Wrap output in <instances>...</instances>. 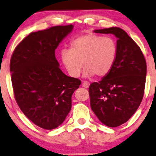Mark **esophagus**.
<instances>
[{
    "mask_svg": "<svg viewBox=\"0 0 156 156\" xmlns=\"http://www.w3.org/2000/svg\"><path fill=\"white\" fill-rule=\"evenodd\" d=\"M82 87L84 88H88L90 86V82L87 81H82Z\"/></svg>",
    "mask_w": 156,
    "mask_h": 156,
    "instance_id": "esophagus-1",
    "label": "esophagus"
}]
</instances>
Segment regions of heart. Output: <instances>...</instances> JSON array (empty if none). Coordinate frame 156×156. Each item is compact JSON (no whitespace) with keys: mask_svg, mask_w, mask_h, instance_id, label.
<instances>
[{"mask_svg":"<svg viewBox=\"0 0 156 156\" xmlns=\"http://www.w3.org/2000/svg\"><path fill=\"white\" fill-rule=\"evenodd\" d=\"M116 53V43L113 38L87 33L72 40L69 49L61 51L60 59L67 73L72 77H78L81 74L82 62L85 68L84 76L95 74L101 77L111 71Z\"/></svg>","mask_w":156,"mask_h":156,"instance_id":"b5f03b06","label":"heart"}]
</instances>
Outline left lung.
I'll return each mask as SVG.
<instances>
[{"label": "left lung", "mask_w": 156, "mask_h": 156, "mask_svg": "<svg viewBox=\"0 0 156 156\" xmlns=\"http://www.w3.org/2000/svg\"><path fill=\"white\" fill-rule=\"evenodd\" d=\"M117 37V53L112 68L98 82L89 87L90 106L101 122L109 127L126 122L143 100L147 65L137 44L121 28L94 30Z\"/></svg>", "instance_id": "obj_1"}]
</instances>
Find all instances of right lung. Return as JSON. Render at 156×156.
<instances>
[{
	"label": "right lung",
	"instance_id": "right-lung-1",
	"mask_svg": "<svg viewBox=\"0 0 156 156\" xmlns=\"http://www.w3.org/2000/svg\"><path fill=\"white\" fill-rule=\"evenodd\" d=\"M72 30L69 24L31 32L11 58L17 104L31 122L45 129H53L64 122L72 108V96L81 84L79 79L63 74L55 56V50Z\"/></svg>",
	"mask_w": 156,
	"mask_h": 156
}]
</instances>
